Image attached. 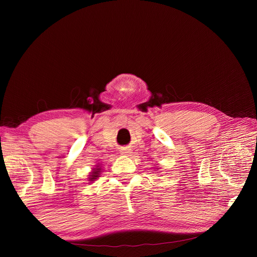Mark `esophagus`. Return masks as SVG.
Here are the masks:
<instances>
[{"instance_id":"1","label":"esophagus","mask_w":257,"mask_h":257,"mask_svg":"<svg viewBox=\"0 0 257 257\" xmlns=\"http://www.w3.org/2000/svg\"><path fill=\"white\" fill-rule=\"evenodd\" d=\"M120 153H121V155H124V157H130L132 151L128 150V149H122V150L120 151Z\"/></svg>"}]
</instances>
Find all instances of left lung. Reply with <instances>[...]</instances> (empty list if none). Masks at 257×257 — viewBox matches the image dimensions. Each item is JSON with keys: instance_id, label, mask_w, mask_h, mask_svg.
I'll return each instance as SVG.
<instances>
[{"instance_id": "8db88e82", "label": "left lung", "mask_w": 257, "mask_h": 257, "mask_svg": "<svg viewBox=\"0 0 257 257\" xmlns=\"http://www.w3.org/2000/svg\"><path fill=\"white\" fill-rule=\"evenodd\" d=\"M157 169H159V168H157Z\"/></svg>"}]
</instances>
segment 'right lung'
<instances>
[{
    "label": "right lung",
    "instance_id": "obj_1",
    "mask_svg": "<svg viewBox=\"0 0 257 257\" xmlns=\"http://www.w3.org/2000/svg\"><path fill=\"white\" fill-rule=\"evenodd\" d=\"M100 173H102V166H99V164L95 165V167L91 170V173L89 175V178H88L89 182L95 181L96 179L100 176Z\"/></svg>",
    "mask_w": 257,
    "mask_h": 257
}]
</instances>
